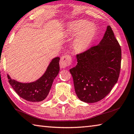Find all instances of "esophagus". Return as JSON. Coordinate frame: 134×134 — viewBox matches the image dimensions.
Instances as JSON below:
<instances>
[{
	"instance_id": "34e87169",
	"label": "esophagus",
	"mask_w": 134,
	"mask_h": 134,
	"mask_svg": "<svg viewBox=\"0 0 134 134\" xmlns=\"http://www.w3.org/2000/svg\"><path fill=\"white\" fill-rule=\"evenodd\" d=\"M72 63L71 57L69 55H64L60 58V67L61 68H65L69 66Z\"/></svg>"
}]
</instances>
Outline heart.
<instances>
[{"instance_id":"b5f03b06","label":"heart","mask_w":134,"mask_h":134,"mask_svg":"<svg viewBox=\"0 0 134 134\" xmlns=\"http://www.w3.org/2000/svg\"><path fill=\"white\" fill-rule=\"evenodd\" d=\"M69 31L73 35L77 34L74 40V46L78 51H85L89 49L97 34L96 26L85 20L72 22L69 26Z\"/></svg>"}]
</instances>
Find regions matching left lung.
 I'll use <instances>...</instances> for the list:
<instances>
[{
  "instance_id": "8db88e82",
  "label": "left lung",
  "mask_w": 134,
  "mask_h": 134,
  "mask_svg": "<svg viewBox=\"0 0 134 134\" xmlns=\"http://www.w3.org/2000/svg\"><path fill=\"white\" fill-rule=\"evenodd\" d=\"M76 58V66L69 71L77 97L88 103L102 100L117 82L121 69V49L111 27L99 44Z\"/></svg>"
}]
</instances>
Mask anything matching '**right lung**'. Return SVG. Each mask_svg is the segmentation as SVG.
<instances>
[{"mask_svg": "<svg viewBox=\"0 0 134 134\" xmlns=\"http://www.w3.org/2000/svg\"><path fill=\"white\" fill-rule=\"evenodd\" d=\"M59 57L53 59L46 71L36 81L31 83H21L7 75L10 85L20 97L31 102H39L47 97L51 89L53 81L59 72Z\"/></svg>", "mask_w": 134, "mask_h": 134, "instance_id": "right-lung-1", "label": "right lung"}]
</instances>
